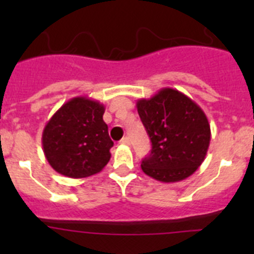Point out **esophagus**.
<instances>
[{
    "label": "esophagus",
    "instance_id": "esophagus-1",
    "mask_svg": "<svg viewBox=\"0 0 254 254\" xmlns=\"http://www.w3.org/2000/svg\"><path fill=\"white\" fill-rule=\"evenodd\" d=\"M120 143L121 145H129V143H131V141H129V137H127V136H126V137H123L122 140L120 141Z\"/></svg>",
    "mask_w": 254,
    "mask_h": 254
}]
</instances>
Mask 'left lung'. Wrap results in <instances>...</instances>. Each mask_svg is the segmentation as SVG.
<instances>
[{
	"label": "left lung",
	"mask_w": 254,
	"mask_h": 254,
	"mask_svg": "<svg viewBox=\"0 0 254 254\" xmlns=\"http://www.w3.org/2000/svg\"><path fill=\"white\" fill-rule=\"evenodd\" d=\"M137 112L152 149L141 164L146 176L163 183L192 176L203 163L211 140L205 112L181 91L164 87L137 100Z\"/></svg>",
	"instance_id": "left-lung-1"
}]
</instances>
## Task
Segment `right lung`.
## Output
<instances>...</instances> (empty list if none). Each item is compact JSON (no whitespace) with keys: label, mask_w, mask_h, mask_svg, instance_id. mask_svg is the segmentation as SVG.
<instances>
[{"label":"right lung","mask_w":254,"mask_h":254,"mask_svg":"<svg viewBox=\"0 0 254 254\" xmlns=\"http://www.w3.org/2000/svg\"><path fill=\"white\" fill-rule=\"evenodd\" d=\"M105 107L87 96L64 103L47 122L42 145L49 165L69 178L99 173L111 159L113 141L103 121Z\"/></svg>","instance_id":"right-lung-1"}]
</instances>
